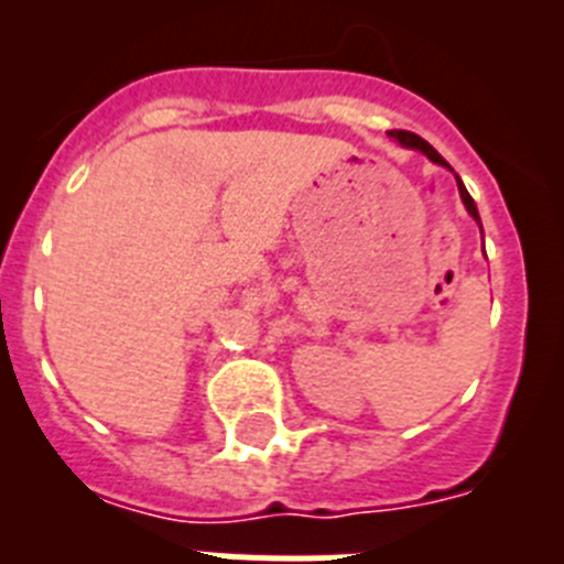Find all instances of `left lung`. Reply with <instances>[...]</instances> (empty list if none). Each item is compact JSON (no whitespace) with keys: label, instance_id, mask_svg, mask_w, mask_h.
Listing matches in <instances>:
<instances>
[{"label":"left lung","instance_id":"obj_1","mask_svg":"<svg viewBox=\"0 0 564 564\" xmlns=\"http://www.w3.org/2000/svg\"><path fill=\"white\" fill-rule=\"evenodd\" d=\"M390 138H392V141H398V143H401V147H406V149H417V152H423V154H426V158H430L432 163H437V166H446V169H449V172H455V169H452L449 163L443 161L441 154H437L435 149L430 147V143L423 141L421 134H415V132H406V129H392V132H390ZM455 181H457V192H460V200H463V206H466V212L471 214V220H475L477 226H480V231H482L480 214H477V206H475V200H471V194L466 192V186H463V181H460V177H457V174H455Z\"/></svg>","mask_w":564,"mask_h":564}]
</instances>
